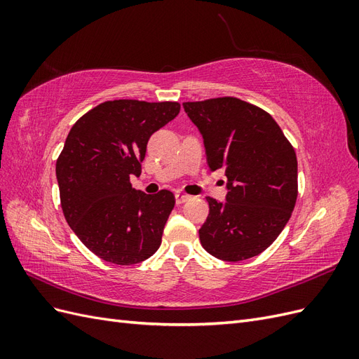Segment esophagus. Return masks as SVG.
Masks as SVG:
<instances>
[{
    "instance_id": "1",
    "label": "esophagus",
    "mask_w": 359,
    "mask_h": 359,
    "mask_svg": "<svg viewBox=\"0 0 359 359\" xmlns=\"http://www.w3.org/2000/svg\"><path fill=\"white\" fill-rule=\"evenodd\" d=\"M189 194H186V193H181V191H178L177 194H175V202H177V205H181V203H184L186 201H189Z\"/></svg>"
}]
</instances>
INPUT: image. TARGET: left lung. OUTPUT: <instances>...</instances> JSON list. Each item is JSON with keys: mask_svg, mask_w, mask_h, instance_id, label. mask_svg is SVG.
Wrapping results in <instances>:
<instances>
[{"mask_svg": "<svg viewBox=\"0 0 359 359\" xmlns=\"http://www.w3.org/2000/svg\"><path fill=\"white\" fill-rule=\"evenodd\" d=\"M203 137L210 170L223 169L226 201L206 198L202 247L217 259L240 262L276 241L298 196L295 149L274 118L236 97L182 103Z\"/></svg>", "mask_w": 359, "mask_h": 359, "instance_id": "8db88e82", "label": "left lung"}]
</instances>
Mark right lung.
Segmentation results:
<instances>
[{
  "label": "right lung",
  "instance_id": "1",
  "mask_svg": "<svg viewBox=\"0 0 359 359\" xmlns=\"http://www.w3.org/2000/svg\"><path fill=\"white\" fill-rule=\"evenodd\" d=\"M180 109L177 102H104L70 130L57 160L61 208L83 245L106 262H144L161 244L175 196L145 194L130 178L142 172L151 135Z\"/></svg>",
  "mask_w": 359,
  "mask_h": 359
}]
</instances>
